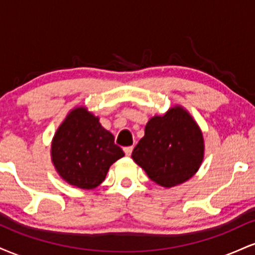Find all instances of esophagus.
Returning <instances> with one entry per match:
<instances>
[{"label": "esophagus", "instance_id": "34e87169", "mask_svg": "<svg viewBox=\"0 0 255 255\" xmlns=\"http://www.w3.org/2000/svg\"><path fill=\"white\" fill-rule=\"evenodd\" d=\"M126 156H130L131 154V151H133V146H126V147L124 148Z\"/></svg>", "mask_w": 255, "mask_h": 255}]
</instances>
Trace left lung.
<instances>
[{
    "mask_svg": "<svg viewBox=\"0 0 255 255\" xmlns=\"http://www.w3.org/2000/svg\"><path fill=\"white\" fill-rule=\"evenodd\" d=\"M204 139L192 116L181 107L154 116L131 158L153 182L172 187L189 180L203 162Z\"/></svg>",
    "mask_w": 255,
    "mask_h": 255,
    "instance_id": "left-lung-1",
    "label": "left lung"
}]
</instances>
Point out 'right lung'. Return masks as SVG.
Returning a JSON list of instances; mask_svg holds the SVG:
<instances>
[{"instance_id": "1", "label": "right lung", "mask_w": 255, "mask_h": 255, "mask_svg": "<svg viewBox=\"0 0 255 255\" xmlns=\"http://www.w3.org/2000/svg\"><path fill=\"white\" fill-rule=\"evenodd\" d=\"M114 135L84 108L71 111L60 126L51 146L52 163L63 180L81 189H93L104 181L110 165L125 156Z\"/></svg>"}]
</instances>
